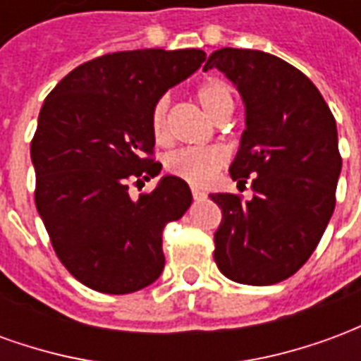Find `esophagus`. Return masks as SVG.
Listing matches in <instances>:
<instances>
[{
	"instance_id": "obj_1",
	"label": "esophagus",
	"mask_w": 361,
	"mask_h": 361,
	"mask_svg": "<svg viewBox=\"0 0 361 361\" xmlns=\"http://www.w3.org/2000/svg\"><path fill=\"white\" fill-rule=\"evenodd\" d=\"M191 193H193V199H195V201H203V199H207V193H204L203 189L191 188Z\"/></svg>"
}]
</instances>
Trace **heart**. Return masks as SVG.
<instances>
[{
  "label": "heart",
  "instance_id": "heart-1",
  "mask_svg": "<svg viewBox=\"0 0 361 361\" xmlns=\"http://www.w3.org/2000/svg\"><path fill=\"white\" fill-rule=\"evenodd\" d=\"M197 100L207 116L216 119L220 114L232 108V94L226 82L219 79H209L199 85ZM168 108L170 98L162 96L158 98L152 111H150V129L154 141L164 145L170 141V129H168ZM228 160L226 150L220 147H203V149H181L172 152L166 158V170L178 176L181 180L189 181L193 185H207L214 180V176L224 168Z\"/></svg>",
  "mask_w": 361,
  "mask_h": 361
}]
</instances>
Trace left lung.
<instances>
[{"instance_id": "8db88e82", "label": "left lung", "mask_w": 361, "mask_h": 361, "mask_svg": "<svg viewBox=\"0 0 361 361\" xmlns=\"http://www.w3.org/2000/svg\"><path fill=\"white\" fill-rule=\"evenodd\" d=\"M216 67L245 104V131L230 176L253 197L212 193L222 209L214 261L226 279L269 286L290 279L317 247L334 211L341 176L336 121L317 87L284 59L220 48Z\"/></svg>"}]
</instances>
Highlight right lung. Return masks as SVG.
<instances>
[{"instance_id":"add662e5","label":"right lung","mask_w":361,"mask_h":361,"mask_svg":"<svg viewBox=\"0 0 361 361\" xmlns=\"http://www.w3.org/2000/svg\"><path fill=\"white\" fill-rule=\"evenodd\" d=\"M204 59L195 48L106 54L66 75L44 100L30 142L36 209L59 261L96 292L131 294L164 269L162 230L185 214L191 189L164 176L131 199L129 181L160 173L152 106Z\"/></svg>"}]
</instances>
